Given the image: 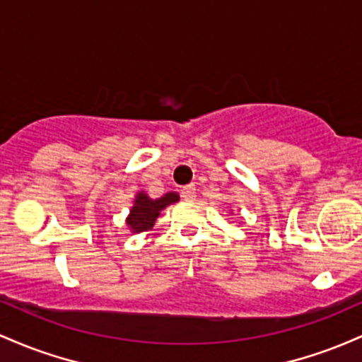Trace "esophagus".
Wrapping results in <instances>:
<instances>
[{"label":"esophagus","mask_w":362,"mask_h":362,"mask_svg":"<svg viewBox=\"0 0 362 362\" xmlns=\"http://www.w3.org/2000/svg\"><path fill=\"white\" fill-rule=\"evenodd\" d=\"M181 197L185 198V200H194V198H197V188H194L193 185L185 186V188H181Z\"/></svg>","instance_id":"34e87169"}]
</instances>
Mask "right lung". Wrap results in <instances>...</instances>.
<instances>
[{"label":"right lung","mask_w":362,"mask_h":362,"mask_svg":"<svg viewBox=\"0 0 362 362\" xmlns=\"http://www.w3.org/2000/svg\"><path fill=\"white\" fill-rule=\"evenodd\" d=\"M180 200L176 193H168L159 200H152L145 193H138L135 206L132 209L128 217V226L132 227L133 233H141V230H147L153 226L156 218L159 217L160 210H164L165 206L170 203H176Z\"/></svg>","instance_id":"obj_1"}]
</instances>
